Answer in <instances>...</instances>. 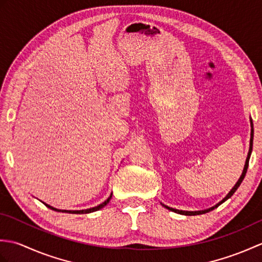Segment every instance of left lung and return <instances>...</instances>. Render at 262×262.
Listing matches in <instances>:
<instances>
[{"instance_id":"left-lung-1","label":"left lung","mask_w":262,"mask_h":262,"mask_svg":"<svg viewBox=\"0 0 262 262\" xmlns=\"http://www.w3.org/2000/svg\"><path fill=\"white\" fill-rule=\"evenodd\" d=\"M250 125H251V137H250V147H249L248 157H247V160H246V164H244V168H243V171H242V174H241V177H240V178H238V180H237V182H236L235 185H234V187H233V188L231 189L230 192L227 193L226 196H225L223 199H222L220 203H217L216 205H214L213 207H210V208L204 209V210H193V211H192V210H181V209H176V208L169 207V206H166V205H164V204H162V203H161V205L164 206V207H165L166 209H169V210H171V211H174V213H177V214L186 215V216H194V215H202V214H205V213H208V211H210V210H213V209L217 208L221 204H223L224 202H226L227 199L231 198V197L233 196V193H234V192L237 190V188L240 187V185H241L242 181H243V179H244V177H246L247 170H248V166H249V160H250V157H251V153H252V145H253V122H252V119H251V118H250Z\"/></svg>"}]
</instances>
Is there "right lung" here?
Listing matches in <instances>:
<instances>
[{
    "label": "right lung",
    "mask_w": 262,
    "mask_h": 262,
    "mask_svg": "<svg viewBox=\"0 0 262 262\" xmlns=\"http://www.w3.org/2000/svg\"><path fill=\"white\" fill-rule=\"evenodd\" d=\"M111 197H113V192L110 193V196H109L107 199H105L102 204H100V205L96 206V207H92V208H86V209H81V210H68V209H57V208L53 207V206H51V205H47V204H45V203H43V202H42V204H45L48 208H51V209H53V210H56V211H62V213H69V214H89V213H92V211H97V210H99V209L103 208L104 206L107 205V204L110 202Z\"/></svg>",
    "instance_id": "1"
}]
</instances>
